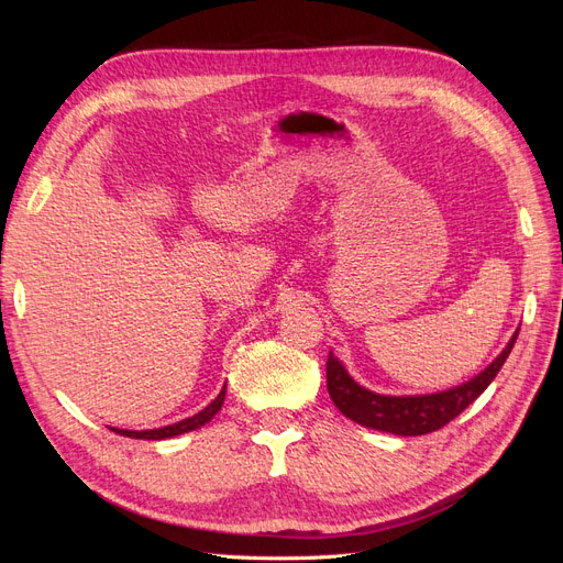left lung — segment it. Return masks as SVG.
<instances>
[{
  "mask_svg": "<svg viewBox=\"0 0 563 563\" xmlns=\"http://www.w3.org/2000/svg\"><path fill=\"white\" fill-rule=\"evenodd\" d=\"M519 331L509 340L507 347L493 360L479 376L451 387L437 395H416V397H387L376 395L360 383H354L345 366L340 364L333 352H329L327 362V387L335 408L345 418L364 424L371 430H380L399 437H420L441 430L453 418H457L465 408L482 395V391L498 376L505 360L515 347Z\"/></svg>",
  "mask_w": 563,
  "mask_h": 563,
  "instance_id": "obj_1",
  "label": "left lung"
}]
</instances>
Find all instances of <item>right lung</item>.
I'll use <instances>...</instances> for the list:
<instances>
[{
	"mask_svg": "<svg viewBox=\"0 0 563 563\" xmlns=\"http://www.w3.org/2000/svg\"><path fill=\"white\" fill-rule=\"evenodd\" d=\"M225 401V387L220 389V395L203 408V411L195 413L192 418H185L180 422H174V424H166V428H157V430H143V432H135V430H119V428H112L117 434H124V437H131V439H168V437H178V434H185V432H192V430H199L201 424H207L218 411L220 406H223Z\"/></svg>",
	"mask_w": 563,
	"mask_h": 563,
	"instance_id": "add662e5",
	"label": "right lung"
}]
</instances>
